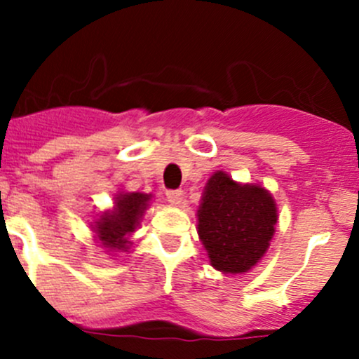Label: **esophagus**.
<instances>
[{"mask_svg":"<svg viewBox=\"0 0 359 359\" xmlns=\"http://www.w3.org/2000/svg\"><path fill=\"white\" fill-rule=\"evenodd\" d=\"M166 200H168V203H172V205H179L180 200H182V191H166Z\"/></svg>","mask_w":359,"mask_h":359,"instance_id":"esophagus-1","label":"esophagus"}]
</instances>
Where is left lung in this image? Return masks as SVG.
I'll use <instances>...</instances> for the list:
<instances>
[{
	"label": "left lung",
	"mask_w": 359,
	"mask_h": 359,
	"mask_svg": "<svg viewBox=\"0 0 359 359\" xmlns=\"http://www.w3.org/2000/svg\"><path fill=\"white\" fill-rule=\"evenodd\" d=\"M198 236L210 264L222 274H245L267 253L278 205L260 184L236 182L217 170L206 180L198 208Z\"/></svg>",
	"instance_id": "obj_1"
}]
</instances>
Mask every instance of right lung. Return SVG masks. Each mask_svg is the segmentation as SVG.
I'll return each instance as SVG.
<instances>
[{
    "label": "right lung",
    "mask_w": 359,
    "mask_h": 359,
    "mask_svg": "<svg viewBox=\"0 0 359 359\" xmlns=\"http://www.w3.org/2000/svg\"><path fill=\"white\" fill-rule=\"evenodd\" d=\"M112 200V208L97 213L90 227L93 231V241L109 255H118L132 247L130 238L139 229L153 194L118 191Z\"/></svg>",
    "instance_id": "add662e5"
}]
</instances>
